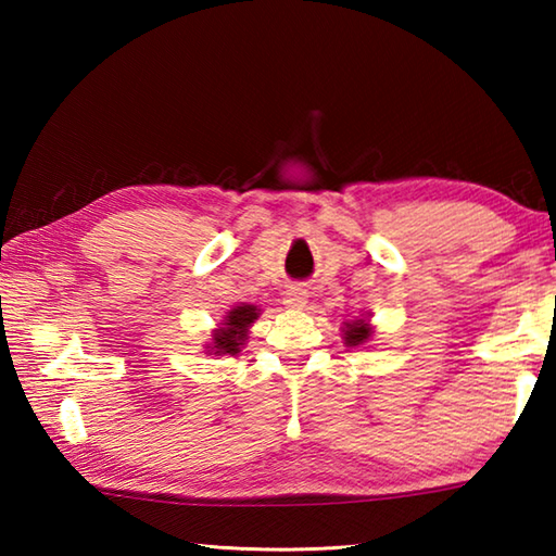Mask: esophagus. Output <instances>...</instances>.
<instances>
[{
  "label": "esophagus",
  "mask_w": 556,
  "mask_h": 556,
  "mask_svg": "<svg viewBox=\"0 0 556 556\" xmlns=\"http://www.w3.org/2000/svg\"><path fill=\"white\" fill-rule=\"evenodd\" d=\"M306 301H308V291L306 289H301V287H289L287 289V294H285V304L287 306L301 308V306H306Z\"/></svg>",
  "instance_id": "34e87169"
}]
</instances>
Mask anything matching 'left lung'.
<instances>
[{
  "label": "left lung",
  "mask_w": 556,
  "mask_h": 556,
  "mask_svg": "<svg viewBox=\"0 0 556 556\" xmlns=\"http://www.w3.org/2000/svg\"><path fill=\"white\" fill-rule=\"evenodd\" d=\"M368 336H370V328L365 321H355V324L345 326V343L348 345H361L368 341Z\"/></svg>",
  "instance_id": "left-lung-1"
}]
</instances>
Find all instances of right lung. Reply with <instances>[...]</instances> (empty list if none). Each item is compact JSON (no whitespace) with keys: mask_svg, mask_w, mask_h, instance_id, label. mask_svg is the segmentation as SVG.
I'll use <instances>...</instances> for the list:
<instances>
[{"mask_svg":"<svg viewBox=\"0 0 556 556\" xmlns=\"http://www.w3.org/2000/svg\"><path fill=\"white\" fill-rule=\"evenodd\" d=\"M257 318V306H235L232 312L225 316V324L223 328L215 331L213 338V348L215 353H240V345L244 341V336H248V326L255 321Z\"/></svg>","mask_w":556,"mask_h":556,"instance_id":"obj_1","label":"right lung"}]
</instances>
